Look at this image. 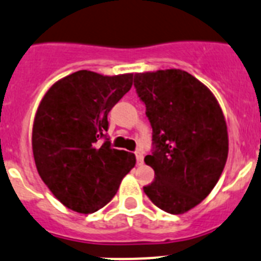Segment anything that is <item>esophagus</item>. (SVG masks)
<instances>
[{
  "instance_id": "esophagus-1",
  "label": "esophagus",
  "mask_w": 261,
  "mask_h": 261,
  "mask_svg": "<svg viewBox=\"0 0 261 261\" xmlns=\"http://www.w3.org/2000/svg\"><path fill=\"white\" fill-rule=\"evenodd\" d=\"M135 154H136V160H137V164L138 166H141V164L143 163V152L141 151V150H137Z\"/></svg>"
}]
</instances>
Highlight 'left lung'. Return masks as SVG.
Instances as JSON below:
<instances>
[{
  "label": "left lung",
  "instance_id": "1",
  "mask_svg": "<svg viewBox=\"0 0 261 261\" xmlns=\"http://www.w3.org/2000/svg\"><path fill=\"white\" fill-rule=\"evenodd\" d=\"M135 88L152 128L155 172L145 194L160 210L184 214L211 193L228 158V130L216 98L182 70L136 73Z\"/></svg>",
  "mask_w": 261,
  "mask_h": 261
}]
</instances>
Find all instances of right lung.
Masks as SVG:
<instances>
[{
    "mask_svg": "<svg viewBox=\"0 0 261 261\" xmlns=\"http://www.w3.org/2000/svg\"><path fill=\"white\" fill-rule=\"evenodd\" d=\"M133 73L81 70L47 90L36 112L32 147L38 174L57 199L80 214L106 205L136 164L111 146L109 112L132 88Z\"/></svg>",
    "mask_w": 261,
    "mask_h": 261,
    "instance_id": "right-lung-1",
    "label": "right lung"
}]
</instances>
